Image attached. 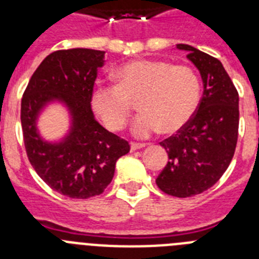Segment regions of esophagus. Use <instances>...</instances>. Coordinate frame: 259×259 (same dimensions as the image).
Wrapping results in <instances>:
<instances>
[{"mask_svg": "<svg viewBox=\"0 0 259 259\" xmlns=\"http://www.w3.org/2000/svg\"><path fill=\"white\" fill-rule=\"evenodd\" d=\"M145 144H139V143H131V150H137L145 148Z\"/></svg>", "mask_w": 259, "mask_h": 259, "instance_id": "esophagus-1", "label": "esophagus"}]
</instances>
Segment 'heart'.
<instances>
[{
	"instance_id": "heart-1",
	"label": "heart",
	"mask_w": 259,
	"mask_h": 259,
	"mask_svg": "<svg viewBox=\"0 0 259 259\" xmlns=\"http://www.w3.org/2000/svg\"><path fill=\"white\" fill-rule=\"evenodd\" d=\"M116 85L93 89L92 106L111 131L127 123L134 104L143 111L132 123L134 136L148 137L158 131L175 134L191 122L201 100L200 79L188 66L137 59L115 72Z\"/></svg>"
}]
</instances>
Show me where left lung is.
Instances as JSON below:
<instances>
[{
  "label": "left lung",
  "mask_w": 259,
  "mask_h": 259,
  "mask_svg": "<svg viewBox=\"0 0 259 259\" xmlns=\"http://www.w3.org/2000/svg\"><path fill=\"white\" fill-rule=\"evenodd\" d=\"M176 49L188 53L203 93L191 122L159 143L168 162L155 183L164 193L185 198L211 188L230 166L239 131V93L219 59L187 44Z\"/></svg>",
  "instance_id": "1"
}]
</instances>
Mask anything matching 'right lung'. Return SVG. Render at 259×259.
Masks as SVG:
<instances>
[{
	"mask_svg": "<svg viewBox=\"0 0 259 259\" xmlns=\"http://www.w3.org/2000/svg\"><path fill=\"white\" fill-rule=\"evenodd\" d=\"M105 52L85 48L58 50L41 62L22 98L20 120L32 167L50 188L70 198H91L111 183L116 161L130 152L125 140L96 120L93 85ZM59 104L69 128L57 141H47L38 128L40 115Z\"/></svg>",
	"mask_w": 259,
	"mask_h": 259,
	"instance_id": "add662e5",
	"label": "right lung"
}]
</instances>
